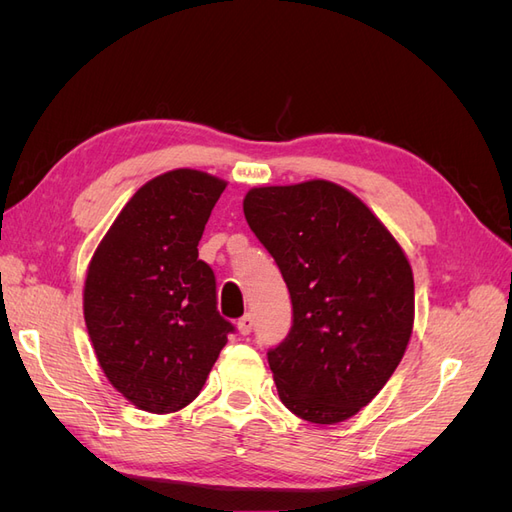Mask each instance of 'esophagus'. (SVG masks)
Wrapping results in <instances>:
<instances>
[{"mask_svg": "<svg viewBox=\"0 0 512 512\" xmlns=\"http://www.w3.org/2000/svg\"><path fill=\"white\" fill-rule=\"evenodd\" d=\"M252 329H254V318H252L250 314H245L243 318H239V322H237V331H239L241 335H250V333H252Z\"/></svg>", "mask_w": 512, "mask_h": 512, "instance_id": "esophagus-1", "label": "esophagus"}]
</instances>
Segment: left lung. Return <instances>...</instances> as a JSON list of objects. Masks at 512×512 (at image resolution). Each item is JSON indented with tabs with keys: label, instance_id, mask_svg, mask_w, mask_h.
I'll return each mask as SVG.
<instances>
[{
	"label": "left lung",
	"instance_id": "8db88e82",
	"mask_svg": "<svg viewBox=\"0 0 512 512\" xmlns=\"http://www.w3.org/2000/svg\"><path fill=\"white\" fill-rule=\"evenodd\" d=\"M243 213L292 299V329L269 352L277 395L303 421H348L382 391L410 342L404 247L359 196L327 179L252 188Z\"/></svg>",
	"mask_w": 512,
	"mask_h": 512
}]
</instances>
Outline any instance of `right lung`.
<instances>
[{
    "label": "right lung",
    "mask_w": 512,
    "mask_h": 512,
    "mask_svg": "<svg viewBox=\"0 0 512 512\" xmlns=\"http://www.w3.org/2000/svg\"><path fill=\"white\" fill-rule=\"evenodd\" d=\"M226 181L175 168L138 188L89 260L83 314L106 380L151 414L185 408L232 324L215 307V277L198 260Z\"/></svg>",
    "instance_id": "add662e5"
}]
</instances>
